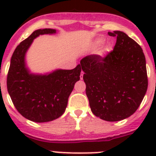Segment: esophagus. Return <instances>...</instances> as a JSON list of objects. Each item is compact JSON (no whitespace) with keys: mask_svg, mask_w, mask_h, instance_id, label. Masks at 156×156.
Here are the masks:
<instances>
[{"mask_svg":"<svg viewBox=\"0 0 156 156\" xmlns=\"http://www.w3.org/2000/svg\"><path fill=\"white\" fill-rule=\"evenodd\" d=\"M83 72L81 71V74H80V79H83Z\"/></svg>","mask_w":156,"mask_h":156,"instance_id":"obj_1","label":"esophagus"}]
</instances>
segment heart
<instances>
[{
  "mask_svg": "<svg viewBox=\"0 0 156 156\" xmlns=\"http://www.w3.org/2000/svg\"><path fill=\"white\" fill-rule=\"evenodd\" d=\"M100 43H101V41H97L96 42H95V44H100Z\"/></svg>",
  "mask_w": 156,
  "mask_h": 156,
  "instance_id": "obj_1",
  "label": "heart"
}]
</instances>
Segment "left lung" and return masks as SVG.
<instances>
[{
  "label": "left lung",
  "mask_w": 156,
  "mask_h": 156,
  "mask_svg": "<svg viewBox=\"0 0 156 156\" xmlns=\"http://www.w3.org/2000/svg\"><path fill=\"white\" fill-rule=\"evenodd\" d=\"M113 51L105 57L90 55L81 59L86 94L94 115L108 122L134 113L148 89L145 57L136 41L121 31Z\"/></svg>",
  "instance_id": "left-lung-1"
}]
</instances>
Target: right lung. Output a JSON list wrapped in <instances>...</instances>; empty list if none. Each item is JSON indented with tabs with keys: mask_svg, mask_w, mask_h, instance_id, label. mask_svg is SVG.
Instances as JSON below:
<instances>
[{
	"mask_svg": "<svg viewBox=\"0 0 156 156\" xmlns=\"http://www.w3.org/2000/svg\"><path fill=\"white\" fill-rule=\"evenodd\" d=\"M56 34L54 29H40L16 48L11 58L7 88L19 113L36 122L52 121L61 116L76 82L80 80V65L73 69H56L50 73H30L26 64V54L35 38Z\"/></svg>",
	"mask_w": 156,
	"mask_h": 156,
	"instance_id": "right-lung-1",
	"label": "right lung"
}]
</instances>
